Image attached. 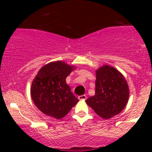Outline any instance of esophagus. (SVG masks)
Returning a JSON list of instances; mask_svg holds the SVG:
<instances>
[{
  "label": "esophagus",
  "mask_w": 152,
  "mask_h": 152,
  "mask_svg": "<svg viewBox=\"0 0 152 152\" xmlns=\"http://www.w3.org/2000/svg\"><path fill=\"white\" fill-rule=\"evenodd\" d=\"M78 99L80 100H85L87 99V96L85 94L84 95H80V96H78Z\"/></svg>",
  "instance_id": "34e87169"
}]
</instances>
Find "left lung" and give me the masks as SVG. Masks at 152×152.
Masks as SVG:
<instances>
[{"label": "left lung", "instance_id": "obj_1", "mask_svg": "<svg viewBox=\"0 0 152 152\" xmlns=\"http://www.w3.org/2000/svg\"><path fill=\"white\" fill-rule=\"evenodd\" d=\"M95 95L86 103L98 116L108 119L123 110L128 103L129 86L124 76L116 68L103 65L96 71Z\"/></svg>", "mask_w": 152, "mask_h": 152}]
</instances>
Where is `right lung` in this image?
Instances as JSON below:
<instances>
[{
  "instance_id": "1",
  "label": "right lung",
  "mask_w": 152,
  "mask_h": 152,
  "mask_svg": "<svg viewBox=\"0 0 152 152\" xmlns=\"http://www.w3.org/2000/svg\"><path fill=\"white\" fill-rule=\"evenodd\" d=\"M75 68L63 61H53L42 67L33 79L31 97L46 116L57 119L63 118L79 101L65 80Z\"/></svg>"
}]
</instances>
